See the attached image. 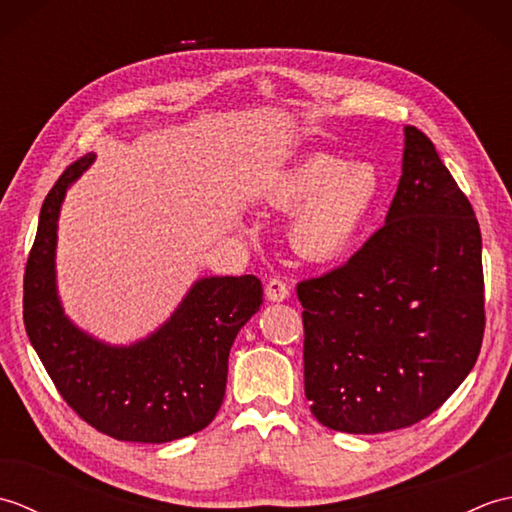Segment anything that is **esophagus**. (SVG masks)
I'll return each mask as SVG.
<instances>
[{"label":"esophagus","mask_w":512,"mask_h":512,"mask_svg":"<svg viewBox=\"0 0 512 512\" xmlns=\"http://www.w3.org/2000/svg\"><path fill=\"white\" fill-rule=\"evenodd\" d=\"M290 295V288L284 284L281 279H270L266 284V299L279 303V301H286Z\"/></svg>","instance_id":"1"}]
</instances>
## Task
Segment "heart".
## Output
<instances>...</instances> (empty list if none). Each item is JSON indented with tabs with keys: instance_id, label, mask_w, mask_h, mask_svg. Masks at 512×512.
<instances>
[{
	"instance_id": "obj_1",
	"label": "heart",
	"mask_w": 512,
	"mask_h": 512,
	"mask_svg": "<svg viewBox=\"0 0 512 512\" xmlns=\"http://www.w3.org/2000/svg\"><path fill=\"white\" fill-rule=\"evenodd\" d=\"M387 182L372 162L330 154L303 156L266 182L262 202L290 217L292 248L310 262L330 264L361 244L385 202Z\"/></svg>"
}]
</instances>
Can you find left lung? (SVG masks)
Wrapping results in <instances>:
<instances>
[{
    "label": "left lung",
    "mask_w": 512,
    "mask_h": 512,
    "mask_svg": "<svg viewBox=\"0 0 512 512\" xmlns=\"http://www.w3.org/2000/svg\"><path fill=\"white\" fill-rule=\"evenodd\" d=\"M310 411L343 433L427 418L469 376L484 336L482 233L436 147L405 127L385 226L350 262L301 281Z\"/></svg>",
    "instance_id": "obj_1"
}]
</instances>
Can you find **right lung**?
Here are the masks:
<instances>
[{
    "label": "right lung",
    "mask_w": 512,
    "mask_h": 512,
    "mask_svg": "<svg viewBox=\"0 0 512 512\" xmlns=\"http://www.w3.org/2000/svg\"><path fill=\"white\" fill-rule=\"evenodd\" d=\"M94 160L88 154L65 169L41 206L24 277L28 339L63 400L94 429L125 442L187 438L222 405L228 354L262 306V281L200 277L165 323L129 345L81 330L59 297L57 231L65 193Z\"/></svg>",
    "instance_id": "obj_1"
}]
</instances>
